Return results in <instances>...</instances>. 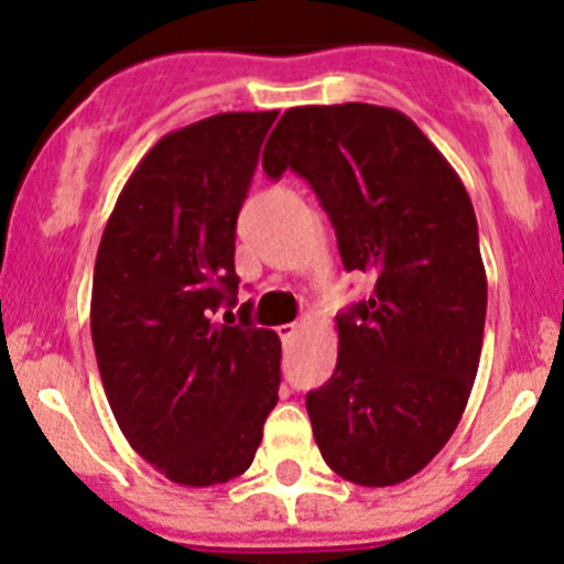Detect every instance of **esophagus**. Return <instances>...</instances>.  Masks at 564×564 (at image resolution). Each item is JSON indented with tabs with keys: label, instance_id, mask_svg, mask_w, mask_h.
Here are the masks:
<instances>
[{
	"label": "esophagus",
	"instance_id": "1",
	"mask_svg": "<svg viewBox=\"0 0 564 564\" xmlns=\"http://www.w3.org/2000/svg\"><path fill=\"white\" fill-rule=\"evenodd\" d=\"M297 330H300V325H297V323L278 325V336H281V339H283V345H289V341H292L294 336H297Z\"/></svg>",
	"mask_w": 564,
	"mask_h": 564
}]
</instances>
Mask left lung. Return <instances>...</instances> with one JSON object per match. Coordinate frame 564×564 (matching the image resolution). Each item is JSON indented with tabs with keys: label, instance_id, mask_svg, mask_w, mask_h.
<instances>
[{
	"label": "left lung",
	"instance_id": "obj_1",
	"mask_svg": "<svg viewBox=\"0 0 564 564\" xmlns=\"http://www.w3.org/2000/svg\"><path fill=\"white\" fill-rule=\"evenodd\" d=\"M264 172L312 183L345 270L376 278L336 317L339 356L306 394L325 465L361 487H392L451 440L476 381L487 272L465 183L406 113L367 102L281 116Z\"/></svg>",
	"mask_w": 564,
	"mask_h": 564
}]
</instances>
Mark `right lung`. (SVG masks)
<instances>
[{
  "mask_svg": "<svg viewBox=\"0 0 564 564\" xmlns=\"http://www.w3.org/2000/svg\"><path fill=\"white\" fill-rule=\"evenodd\" d=\"M278 110L166 133L133 170L99 241L91 339L130 448L186 487L252 465L281 387V339L234 306L236 219Z\"/></svg>",
  "mask_w": 564,
  "mask_h": 564,
  "instance_id": "add662e5",
  "label": "right lung"
}]
</instances>
